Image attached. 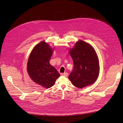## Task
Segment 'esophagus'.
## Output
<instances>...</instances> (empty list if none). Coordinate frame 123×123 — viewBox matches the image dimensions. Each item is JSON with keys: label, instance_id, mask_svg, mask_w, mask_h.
Returning <instances> with one entry per match:
<instances>
[{"label": "esophagus", "instance_id": "1", "mask_svg": "<svg viewBox=\"0 0 123 123\" xmlns=\"http://www.w3.org/2000/svg\"><path fill=\"white\" fill-rule=\"evenodd\" d=\"M62 74V75H63V76H66V77L68 76V74L67 73H65L62 74Z\"/></svg>", "mask_w": 123, "mask_h": 123}]
</instances>
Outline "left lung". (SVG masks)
<instances>
[{
    "label": "left lung",
    "mask_w": 123,
    "mask_h": 123,
    "mask_svg": "<svg viewBox=\"0 0 123 123\" xmlns=\"http://www.w3.org/2000/svg\"><path fill=\"white\" fill-rule=\"evenodd\" d=\"M69 53L74 65L68 76L72 84L82 89L94 83L98 77L100 67L94 48L86 42L79 40L70 49Z\"/></svg>",
    "instance_id": "obj_1"
}]
</instances>
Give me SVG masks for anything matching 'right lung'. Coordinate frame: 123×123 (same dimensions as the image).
I'll use <instances>...</instances> for the list:
<instances>
[{
	"instance_id": "obj_1",
	"label": "right lung",
	"mask_w": 123,
	"mask_h": 123,
	"mask_svg": "<svg viewBox=\"0 0 123 123\" xmlns=\"http://www.w3.org/2000/svg\"><path fill=\"white\" fill-rule=\"evenodd\" d=\"M53 50L48 43L42 41L33 48L27 63V72L31 80L47 89L53 86L60 76L49 64Z\"/></svg>"
}]
</instances>
